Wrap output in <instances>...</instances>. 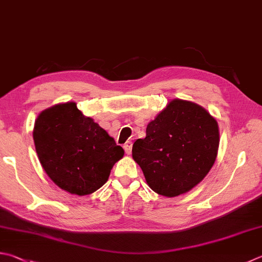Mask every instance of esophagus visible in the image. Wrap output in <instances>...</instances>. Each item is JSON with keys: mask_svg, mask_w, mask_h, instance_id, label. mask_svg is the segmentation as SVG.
Here are the masks:
<instances>
[{"mask_svg": "<svg viewBox=\"0 0 262 262\" xmlns=\"http://www.w3.org/2000/svg\"><path fill=\"white\" fill-rule=\"evenodd\" d=\"M123 148H124V150L127 155L131 154V150H132V142L131 141H126L124 146H123Z\"/></svg>", "mask_w": 262, "mask_h": 262, "instance_id": "esophagus-1", "label": "esophagus"}]
</instances>
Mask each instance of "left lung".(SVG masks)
<instances>
[{"mask_svg":"<svg viewBox=\"0 0 262 262\" xmlns=\"http://www.w3.org/2000/svg\"><path fill=\"white\" fill-rule=\"evenodd\" d=\"M218 122L197 103L172 99L148 123L132 157L147 185L165 197L186 194L204 179L219 149Z\"/></svg>","mask_w":262,"mask_h":262,"instance_id":"8db88e82","label":"left lung"}]
</instances>
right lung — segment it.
Masks as SVG:
<instances>
[{"instance_id":"right-lung-1","label":"right lung","mask_w":262,"mask_h":262,"mask_svg":"<svg viewBox=\"0 0 262 262\" xmlns=\"http://www.w3.org/2000/svg\"><path fill=\"white\" fill-rule=\"evenodd\" d=\"M36 154L49 178L70 194L84 196L106 184L124 150L93 118L68 101L42 111L33 130Z\"/></svg>"}]
</instances>
